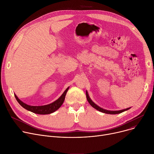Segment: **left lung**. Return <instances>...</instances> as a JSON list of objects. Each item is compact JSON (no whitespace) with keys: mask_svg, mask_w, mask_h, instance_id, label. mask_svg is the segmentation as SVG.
Segmentation results:
<instances>
[{"mask_svg":"<svg viewBox=\"0 0 154 154\" xmlns=\"http://www.w3.org/2000/svg\"><path fill=\"white\" fill-rule=\"evenodd\" d=\"M86 97H87V99L88 102V103H89L91 104V106L92 107H93L94 109H95L96 110H97L101 112H103V113H105V114H120V113H122L125 110H127L128 109H130V108H127V109H123V110H115V111H112V110H106V109H103L101 107H100L99 106H98L97 105H96L90 98L89 95H88V92L86 91Z\"/></svg>","mask_w":154,"mask_h":154,"instance_id":"8db88e82","label":"left lung"}]
</instances>
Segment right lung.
I'll return each mask as SVG.
<instances>
[{
  "instance_id": "add662e5",
  "label": "right lung",
  "mask_w": 154,
  "mask_h": 154,
  "mask_svg": "<svg viewBox=\"0 0 154 154\" xmlns=\"http://www.w3.org/2000/svg\"><path fill=\"white\" fill-rule=\"evenodd\" d=\"M69 87L67 88V89L64 91L62 95L57 100H56L55 102L50 104L45 105V106H29V105H27L22 102L15 94V97L22 107H23L24 109H26L29 111H30L32 112L35 113V114H41V115L49 114H51V113L54 112L55 111H56L60 107L63 102H64L65 97H66V95L67 91L69 90Z\"/></svg>"
}]
</instances>
